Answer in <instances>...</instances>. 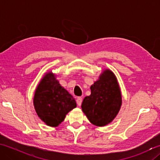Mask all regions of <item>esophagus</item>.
Here are the masks:
<instances>
[{
  "mask_svg": "<svg viewBox=\"0 0 160 160\" xmlns=\"http://www.w3.org/2000/svg\"><path fill=\"white\" fill-rule=\"evenodd\" d=\"M76 102H77V104L78 106H80L81 104H82V98L81 97H78L76 99Z\"/></svg>",
  "mask_w": 160,
  "mask_h": 160,
  "instance_id": "1",
  "label": "esophagus"
}]
</instances>
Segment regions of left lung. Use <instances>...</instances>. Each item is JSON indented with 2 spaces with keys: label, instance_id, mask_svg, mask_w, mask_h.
<instances>
[{
  "label": "left lung",
  "instance_id": "left-lung-1",
  "mask_svg": "<svg viewBox=\"0 0 160 160\" xmlns=\"http://www.w3.org/2000/svg\"><path fill=\"white\" fill-rule=\"evenodd\" d=\"M90 89L91 93L84 98L82 110L91 123L103 127L113 120L122 105L117 78L111 71L104 70Z\"/></svg>",
  "mask_w": 160,
  "mask_h": 160
}]
</instances>
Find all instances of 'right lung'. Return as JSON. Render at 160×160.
<instances>
[{
	"mask_svg": "<svg viewBox=\"0 0 160 160\" xmlns=\"http://www.w3.org/2000/svg\"><path fill=\"white\" fill-rule=\"evenodd\" d=\"M33 105L38 117L50 127L58 126L66 115L77 106L73 96L52 73H47L37 87Z\"/></svg>",
	"mask_w": 160,
	"mask_h": 160,
	"instance_id": "1",
	"label": "right lung"
}]
</instances>
